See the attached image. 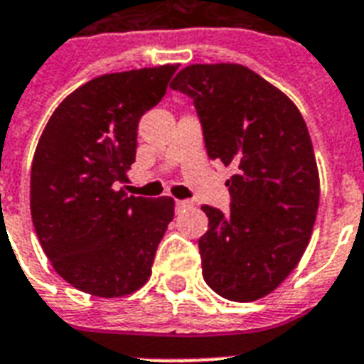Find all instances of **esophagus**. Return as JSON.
Segmentation results:
<instances>
[{"label":"esophagus","instance_id":"esophagus-1","mask_svg":"<svg viewBox=\"0 0 364 364\" xmlns=\"http://www.w3.org/2000/svg\"><path fill=\"white\" fill-rule=\"evenodd\" d=\"M188 205H191V202H187V200H176V209L188 208Z\"/></svg>","mask_w":364,"mask_h":364}]
</instances>
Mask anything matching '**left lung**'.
I'll list each match as a JSON object with an SVG mask.
<instances>
[{"label": "left lung", "mask_w": 364, "mask_h": 364, "mask_svg": "<svg viewBox=\"0 0 364 364\" xmlns=\"http://www.w3.org/2000/svg\"><path fill=\"white\" fill-rule=\"evenodd\" d=\"M170 87L194 102L209 159L235 170L230 211L202 205L203 280L224 299H259L294 271L314 226L320 179L305 119L237 63L191 65Z\"/></svg>", "instance_id": "8db88e82"}]
</instances>
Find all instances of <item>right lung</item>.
<instances>
[{
	"label": "right lung",
	"mask_w": 364,
	"mask_h": 364,
	"mask_svg": "<svg viewBox=\"0 0 364 364\" xmlns=\"http://www.w3.org/2000/svg\"><path fill=\"white\" fill-rule=\"evenodd\" d=\"M177 65L93 78L50 117L31 164V218L61 279L123 297L146 284L173 200L127 196L138 123L166 95Z\"/></svg>",
	"instance_id": "1"
}]
</instances>
